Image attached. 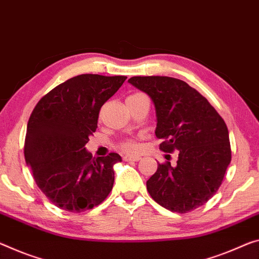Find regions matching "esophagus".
<instances>
[{
	"label": "esophagus",
	"instance_id": "obj_1",
	"mask_svg": "<svg viewBox=\"0 0 259 259\" xmlns=\"http://www.w3.org/2000/svg\"><path fill=\"white\" fill-rule=\"evenodd\" d=\"M139 160H141L140 156H125L124 157V161L126 162H130V161H133V162H137Z\"/></svg>",
	"mask_w": 259,
	"mask_h": 259
}]
</instances>
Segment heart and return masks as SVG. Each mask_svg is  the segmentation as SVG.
<instances>
[{"instance_id": "1", "label": "heart", "mask_w": 259, "mask_h": 259, "mask_svg": "<svg viewBox=\"0 0 259 259\" xmlns=\"http://www.w3.org/2000/svg\"><path fill=\"white\" fill-rule=\"evenodd\" d=\"M120 148L124 150V152H126V153H130V154H132V153H135L138 150V146H137V143H135L134 141H132V140H126V141H124L120 145Z\"/></svg>"}]
</instances>
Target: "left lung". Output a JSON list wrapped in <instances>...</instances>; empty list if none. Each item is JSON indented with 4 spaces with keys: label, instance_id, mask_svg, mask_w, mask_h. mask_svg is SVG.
Instances as JSON below:
<instances>
[{
    "label": "left lung",
    "instance_id": "8db88e82",
    "mask_svg": "<svg viewBox=\"0 0 259 259\" xmlns=\"http://www.w3.org/2000/svg\"><path fill=\"white\" fill-rule=\"evenodd\" d=\"M128 82L148 95L156 113V138L165 153L178 150L177 164H158L147 190L162 207L188 213L220 188L232 160L226 122L207 99L182 79L133 76ZM169 156V155H168Z\"/></svg>",
    "mask_w": 259,
    "mask_h": 259
}]
</instances>
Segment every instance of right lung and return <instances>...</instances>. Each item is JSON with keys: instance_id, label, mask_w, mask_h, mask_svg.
<instances>
[{"instance_id": "right-lung-1", "label": "right lung", "mask_w": 259, "mask_h": 259, "mask_svg": "<svg viewBox=\"0 0 259 259\" xmlns=\"http://www.w3.org/2000/svg\"><path fill=\"white\" fill-rule=\"evenodd\" d=\"M126 76L82 74L46 94L27 122L26 164L38 188L59 208L78 213L104 201L113 188L120 155L93 157L85 148L99 110Z\"/></svg>"}]
</instances>
